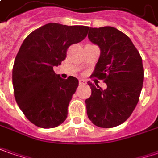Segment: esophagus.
Returning <instances> with one entry per match:
<instances>
[{
  "instance_id": "obj_1",
  "label": "esophagus",
  "mask_w": 158,
  "mask_h": 158,
  "mask_svg": "<svg viewBox=\"0 0 158 158\" xmlns=\"http://www.w3.org/2000/svg\"><path fill=\"white\" fill-rule=\"evenodd\" d=\"M79 84L80 85H85L86 84V80H85L83 79H79Z\"/></svg>"
}]
</instances>
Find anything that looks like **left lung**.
Wrapping results in <instances>:
<instances>
[{
	"label": "left lung",
	"mask_w": 158,
	"mask_h": 158,
	"mask_svg": "<svg viewBox=\"0 0 158 158\" xmlns=\"http://www.w3.org/2000/svg\"><path fill=\"white\" fill-rule=\"evenodd\" d=\"M88 29V39L100 49L93 76L105 79L107 88L88 82L92 95L85 99L87 116L98 127H115L131 115L138 104L144 73L142 58L131 39L115 27Z\"/></svg>",
	"instance_id": "1"
}]
</instances>
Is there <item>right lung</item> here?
Returning <instances> with one entry per match:
<instances>
[{
	"label": "right lung",
	"mask_w": 158,
	"mask_h": 158,
	"mask_svg": "<svg viewBox=\"0 0 158 158\" xmlns=\"http://www.w3.org/2000/svg\"><path fill=\"white\" fill-rule=\"evenodd\" d=\"M89 27L48 23L24 40L13 67L15 100L31 123L54 128L67 118V108L79 85L73 76L62 79L53 67L61 65L72 44L86 37Z\"/></svg>",
	"instance_id": "add662e5"
}]
</instances>
